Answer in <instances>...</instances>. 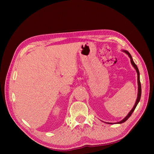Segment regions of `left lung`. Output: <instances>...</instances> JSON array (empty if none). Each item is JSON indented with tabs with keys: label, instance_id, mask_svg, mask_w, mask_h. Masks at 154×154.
<instances>
[{
	"label": "left lung",
	"instance_id": "1",
	"mask_svg": "<svg viewBox=\"0 0 154 154\" xmlns=\"http://www.w3.org/2000/svg\"><path fill=\"white\" fill-rule=\"evenodd\" d=\"M124 52H125L126 53H127L128 55V57H130V61H131V63H132V66H134V67L135 68V69L136 70V72H137V82H138V94H137V100H136V103H135V105H134V107L132 108V109L130 110V112L128 113V114L126 116V117L123 119V120H122L121 121V122H118V123H119V124H121V123H124V122H125L126 121H127L130 117V116L132 115V114L133 113V112H134V110H135V109H136V107L137 106V104H138V103H139V100H140V99H141V82H140V78H139V69H138V68H137V66H136V63H135L134 62V61H133V59H132V56H131V54H130L127 51H123ZM109 124H112V123H109Z\"/></svg>",
	"mask_w": 154,
	"mask_h": 154
}]
</instances>
